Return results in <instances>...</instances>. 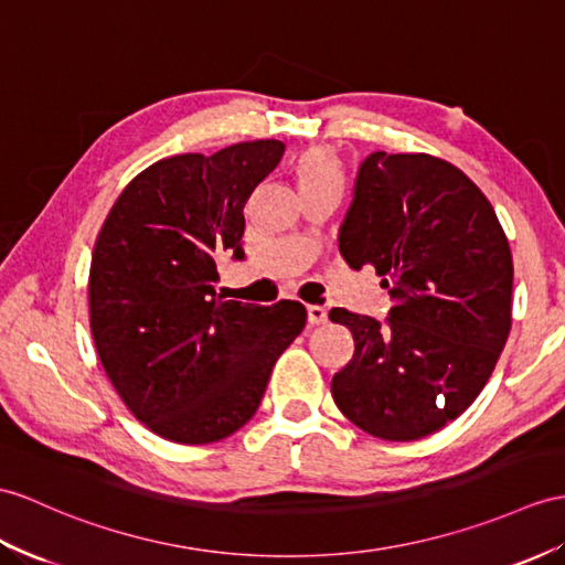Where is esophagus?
Wrapping results in <instances>:
<instances>
[{
    "instance_id": "esophagus-1",
    "label": "esophagus",
    "mask_w": 565,
    "mask_h": 565,
    "mask_svg": "<svg viewBox=\"0 0 565 565\" xmlns=\"http://www.w3.org/2000/svg\"><path fill=\"white\" fill-rule=\"evenodd\" d=\"M307 319L311 326H321L328 321V309L321 305H309L307 307Z\"/></svg>"
}]
</instances>
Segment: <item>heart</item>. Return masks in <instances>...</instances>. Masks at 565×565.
Instances as JSON below:
<instances>
[{"mask_svg":"<svg viewBox=\"0 0 565 565\" xmlns=\"http://www.w3.org/2000/svg\"><path fill=\"white\" fill-rule=\"evenodd\" d=\"M295 174L301 191L345 184V168H342L340 156L326 146L307 148L295 160Z\"/></svg>","mask_w":565,"mask_h":565,"instance_id":"heart-1","label":"heart"}]
</instances>
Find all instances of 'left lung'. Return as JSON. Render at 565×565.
I'll return each instance as SVG.
<instances>
[{
	"mask_svg": "<svg viewBox=\"0 0 565 565\" xmlns=\"http://www.w3.org/2000/svg\"><path fill=\"white\" fill-rule=\"evenodd\" d=\"M338 242L352 268L383 275L393 307L386 321L330 311L354 338L330 393L366 434L417 441L460 417L499 362L511 333V246L456 164L383 150L360 164Z\"/></svg>",
	"mask_w": 565,
	"mask_h": 565,
	"instance_id": "left-lung-1",
	"label": "left lung"
}]
</instances>
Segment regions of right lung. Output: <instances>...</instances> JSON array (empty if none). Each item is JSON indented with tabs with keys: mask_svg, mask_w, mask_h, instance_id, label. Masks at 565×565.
Instances as JSON below:
<instances>
[{
	"mask_svg": "<svg viewBox=\"0 0 565 565\" xmlns=\"http://www.w3.org/2000/svg\"><path fill=\"white\" fill-rule=\"evenodd\" d=\"M282 153V141L266 139L153 162L121 191L95 242V348L134 417L168 441L203 446L242 429L307 323L299 301L258 307L215 295L217 260H244V205Z\"/></svg>",
	"mask_w": 565,
	"mask_h": 565,
	"instance_id": "obj_1",
	"label": "right lung"
}]
</instances>
